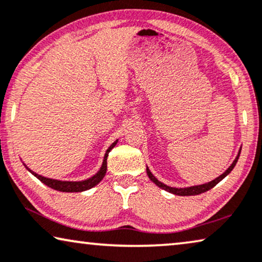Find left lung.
Instances as JSON below:
<instances>
[{"label":"left lung","instance_id":"1","mask_svg":"<svg viewBox=\"0 0 262 262\" xmlns=\"http://www.w3.org/2000/svg\"><path fill=\"white\" fill-rule=\"evenodd\" d=\"M240 153H241V149L238 150L237 156H236V158H235V160L233 161V164H231L230 166L226 169V172L222 173V174H221L220 177H217L216 179L211 180V182L202 184V185H194V186H189V187H179V189H178V187L167 186L166 184L159 182V180H158L156 177L152 174V172L149 171L148 167H147V174H148L149 179L152 180V182L156 184V185L159 186L160 189L167 191V192H169V193L177 194V196H196V194H201V193H203V192H206V191H209L210 189H212V187L216 186L217 184L221 182V180H222L223 178H226V177L229 174L231 171H233V168L235 167V165H236L237 160H238V157H240Z\"/></svg>","mask_w":262,"mask_h":262}]
</instances>
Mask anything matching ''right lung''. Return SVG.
Listing matches in <instances>:
<instances>
[{
  "label": "right lung",
  "instance_id": "right-lung-1",
  "mask_svg": "<svg viewBox=\"0 0 262 262\" xmlns=\"http://www.w3.org/2000/svg\"><path fill=\"white\" fill-rule=\"evenodd\" d=\"M117 143V140L114 143H112V146L109 147L108 149H106V152L104 154V159H103V163H102V166L99 168V171L94 174L93 177H90V178H88L85 180H80V182H66V180H58V179H52V178H46V177H42L38 174V173L33 172L32 169H29L27 166L26 168L28 169L29 172L32 173L33 176L36 177L40 182L45 184L51 189H54L57 191H61V192H82V191H86L91 189V187H94L97 185V184L101 182L103 179V177L105 176V172H106V159H108V154L110 150H112L115 145Z\"/></svg>",
  "mask_w": 262,
  "mask_h": 262
}]
</instances>
